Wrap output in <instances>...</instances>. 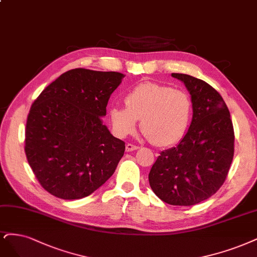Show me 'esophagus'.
<instances>
[{"mask_svg":"<svg viewBox=\"0 0 257 257\" xmlns=\"http://www.w3.org/2000/svg\"><path fill=\"white\" fill-rule=\"evenodd\" d=\"M137 149H138V147H137V146H134V145H132V144H127V145L125 146V151H126V152H133V151H136Z\"/></svg>","mask_w":257,"mask_h":257,"instance_id":"1","label":"esophagus"}]
</instances>
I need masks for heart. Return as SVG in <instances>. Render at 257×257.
<instances>
[{"label": "heart", "mask_w": 257, "mask_h": 257, "mask_svg": "<svg viewBox=\"0 0 257 257\" xmlns=\"http://www.w3.org/2000/svg\"><path fill=\"white\" fill-rule=\"evenodd\" d=\"M125 107L112 106L108 117L113 134L123 138L137 127L157 147L178 144L187 131L192 104L189 95L170 86L146 82L125 95Z\"/></svg>", "instance_id": "heart-1"}]
</instances>
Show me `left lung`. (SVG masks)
<instances>
[{
	"label": "left lung",
	"mask_w": 257,
	"mask_h": 257,
	"mask_svg": "<svg viewBox=\"0 0 257 257\" xmlns=\"http://www.w3.org/2000/svg\"><path fill=\"white\" fill-rule=\"evenodd\" d=\"M190 93L192 119L176 147L163 151L149 173L152 190L171 205L210 198L226 179L234 156V128L222 96L202 79L172 73Z\"/></svg>",
	"instance_id": "obj_1"
}]
</instances>
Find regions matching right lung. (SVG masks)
Here are the masks:
<instances>
[{
  "instance_id": "right-lung-1",
  "label": "right lung",
  "mask_w": 257,
  "mask_h": 257,
  "mask_svg": "<svg viewBox=\"0 0 257 257\" xmlns=\"http://www.w3.org/2000/svg\"><path fill=\"white\" fill-rule=\"evenodd\" d=\"M125 75L72 69L33 103L25 154L40 185L53 196H89L113 174L125 145L103 124L111 93Z\"/></svg>"
}]
</instances>
